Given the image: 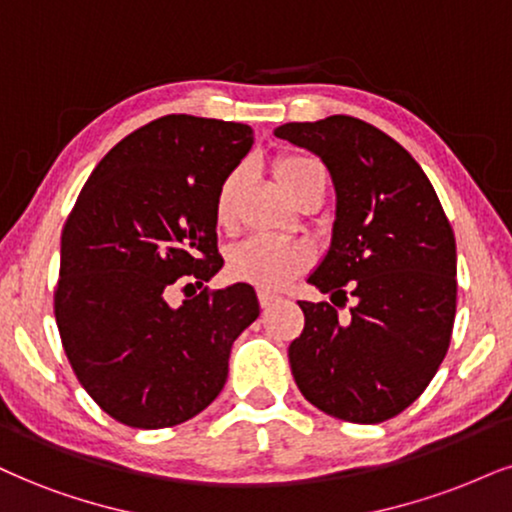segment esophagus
<instances>
[{
  "label": "esophagus",
  "mask_w": 512,
  "mask_h": 512,
  "mask_svg": "<svg viewBox=\"0 0 512 512\" xmlns=\"http://www.w3.org/2000/svg\"><path fill=\"white\" fill-rule=\"evenodd\" d=\"M277 299H280V296H275L270 292H258V304H261V308H270Z\"/></svg>",
  "instance_id": "34e87169"
}]
</instances>
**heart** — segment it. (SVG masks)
Instances as JSON below:
<instances>
[{"label":"heart","mask_w":512,"mask_h":512,"mask_svg":"<svg viewBox=\"0 0 512 512\" xmlns=\"http://www.w3.org/2000/svg\"><path fill=\"white\" fill-rule=\"evenodd\" d=\"M275 182L289 199L296 201L313 182L325 180V170L313 156L285 154L273 163ZM244 185V170H232L220 182L216 194V220L218 225H232L239 189ZM311 263V254L301 244H285L268 237H251L246 242L232 246L227 256V273L235 280L249 282L258 289H280L289 280L301 275Z\"/></svg>","instance_id":"obj_1"}]
</instances>
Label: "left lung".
<instances>
[{
	"instance_id": "1",
	"label": "left lung",
	"mask_w": 512,
	"mask_h": 512,
	"mask_svg": "<svg viewBox=\"0 0 512 512\" xmlns=\"http://www.w3.org/2000/svg\"><path fill=\"white\" fill-rule=\"evenodd\" d=\"M275 135L320 156L337 194L330 249L308 277L332 296L299 301L294 382L332 418L384 422L418 399L449 351L458 289L449 218L418 161L375 125L330 116ZM346 295L357 301L342 321Z\"/></svg>"
}]
</instances>
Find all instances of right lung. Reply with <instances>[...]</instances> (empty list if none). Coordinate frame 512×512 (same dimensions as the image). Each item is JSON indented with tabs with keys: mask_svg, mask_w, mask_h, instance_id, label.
Wrapping results in <instances>:
<instances>
[{
	"mask_svg": "<svg viewBox=\"0 0 512 512\" xmlns=\"http://www.w3.org/2000/svg\"><path fill=\"white\" fill-rule=\"evenodd\" d=\"M251 144L244 123L156 118L99 161L63 225V351L123 425L159 430L201 413L225 387L232 342L261 313L244 282L168 304L173 285L201 287L223 268L216 194Z\"/></svg>",
	"mask_w": 512,
	"mask_h": 512,
	"instance_id": "right-lung-1",
	"label": "right lung"
}]
</instances>
